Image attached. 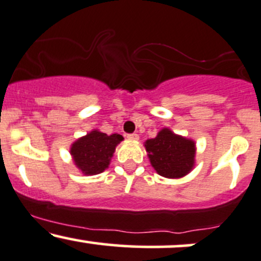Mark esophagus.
Listing matches in <instances>:
<instances>
[{
	"label": "esophagus",
	"mask_w": 261,
	"mask_h": 261,
	"mask_svg": "<svg viewBox=\"0 0 261 261\" xmlns=\"http://www.w3.org/2000/svg\"><path fill=\"white\" fill-rule=\"evenodd\" d=\"M127 139L130 141H139V135H137V134H130V135H127Z\"/></svg>",
	"instance_id": "obj_1"
}]
</instances>
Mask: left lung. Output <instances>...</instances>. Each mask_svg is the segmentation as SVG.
Returning a JSON list of instances; mask_svg holds the SVG:
<instances>
[{"label": "left lung", "mask_w": 261, "mask_h": 261, "mask_svg": "<svg viewBox=\"0 0 261 261\" xmlns=\"http://www.w3.org/2000/svg\"><path fill=\"white\" fill-rule=\"evenodd\" d=\"M153 169L166 178H181L196 165V142L164 127L144 142Z\"/></svg>", "instance_id": "1"}]
</instances>
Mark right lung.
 <instances>
[{
	"label": "right lung",
	"mask_w": 261,
	"mask_h": 261,
	"mask_svg": "<svg viewBox=\"0 0 261 261\" xmlns=\"http://www.w3.org/2000/svg\"><path fill=\"white\" fill-rule=\"evenodd\" d=\"M122 140L119 134L107 135L93 128L70 146L74 165L86 176L100 174L111 164L115 148Z\"/></svg>",
	"instance_id": "right-lung-1"
}]
</instances>
